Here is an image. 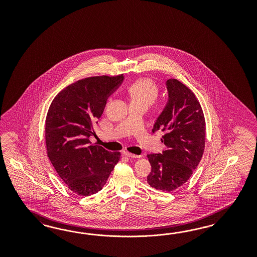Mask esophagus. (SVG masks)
Listing matches in <instances>:
<instances>
[{
    "label": "esophagus",
    "instance_id": "34e87169",
    "mask_svg": "<svg viewBox=\"0 0 257 257\" xmlns=\"http://www.w3.org/2000/svg\"><path fill=\"white\" fill-rule=\"evenodd\" d=\"M122 156H127V157H130V158H140V156H137V155H133L131 153H128V152H123L122 153Z\"/></svg>",
    "mask_w": 257,
    "mask_h": 257
}]
</instances>
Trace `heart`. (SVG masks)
I'll list each match as a JSON object with an SVG mask.
<instances>
[{
	"instance_id": "b5f03b06",
	"label": "heart",
	"mask_w": 257,
	"mask_h": 257,
	"mask_svg": "<svg viewBox=\"0 0 257 257\" xmlns=\"http://www.w3.org/2000/svg\"><path fill=\"white\" fill-rule=\"evenodd\" d=\"M132 103L152 104L158 96V88L155 82L149 78H140L127 87Z\"/></svg>"
}]
</instances>
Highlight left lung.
Returning a JSON list of instances; mask_svg holds the SVG:
<instances>
[{
    "instance_id": "8db88e82",
    "label": "left lung",
    "mask_w": 257,
    "mask_h": 257,
    "mask_svg": "<svg viewBox=\"0 0 257 257\" xmlns=\"http://www.w3.org/2000/svg\"><path fill=\"white\" fill-rule=\"evenodd\" d=\"M169 101L157 117L153 133H165L162 154L148 155L152 171L149 185L171 192L190 178L205 146V119L195 94L177 79L167 81Z\"/></svg>"
}]
</instances>
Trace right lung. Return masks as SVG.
<instances>
[{"instance_id":"add662e5","label":"right lung","mask_w":257,"mask_h":257,"mask_svg":"<svg viewBox=\"0 0 257 257\" xmlns=\"http://www.w3.org/2000/svg\"><path fill=\"white\" fill-rule=\"evenodd\" d=\"M122 80L123 74L79 80L57 94L48 110L47 155L66 186L80 196L100 191L120 159V153L91 144L89 137Z\"/></svg>"}]
</instances>
